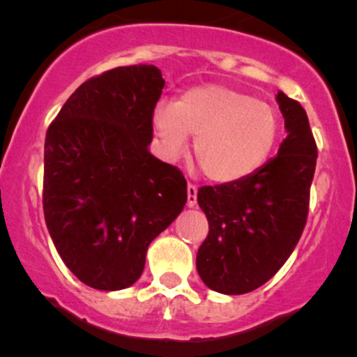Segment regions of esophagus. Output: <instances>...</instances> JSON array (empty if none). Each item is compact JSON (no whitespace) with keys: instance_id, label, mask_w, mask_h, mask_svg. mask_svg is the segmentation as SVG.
I'll return each mask as SVG.
<instances>
[{"instance_id":"obj_1","label":"esophagus","mask_w":357,"mask_h":357,"mask_svg":"<svg viewBox=\"0 0 357 357\" xmlns=\"http://www.w3.org/2000/svg\"><path fill=\"white\" fill-rule=\"evenodd\" d=\"M186 192H188V200H186V205H188V207H195L197 193H199V190H197V186L193 185V183H188V186H186Z\"/></svg>"}]
</instances>
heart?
I'll use <instances>...</instances> for the list:
<instances>
[{"label":"heart","instance_id":"heart-1","mask_svg":"<svg viewBox=\"0 0 357 357\" xmlns=\"http://www.w3.org/2000/svg\"><path fill=\"white\" fill-rule=\"evenodd\" d=\"M153 126L171 157L185 152L188 136L195 138L197 164L215 183L255 174L282 135V119L271 103L225 84L197 86L176 103H160Z\"/></svg>","mask_w":357,"mask_h":357}]
</instances>
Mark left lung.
<instances>
[{
  "instance_id": "1",
  "label": "left lung",
  "mask_w": 357,
  "mask_h": 357,
  "mask_svg": "<svg viewBox=\"0 0 357 357\" xmlns=\"http://www.w3.org/2000/svg\"><path fill=\"white\" fill-rule=\"evenodd\" d=\"M276 100L289 131L278 155L245 179L202 186L197 197L208 221L197 271L219 294H247L271 280L307 221L318 149L301 103L282 91Z\"/></svg>"
}]
</instances>
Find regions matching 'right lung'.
<instances>
[{
	"instance_id": "right-lung-1",
	"label": "right lung",
	"mask_w": 357,
	"mask_h": 357,
	"mask_svg": "<svg viewBox=\"0 0 357 357\" xmlns=\"http://www.w3.org/2000/svg\"><path fill=\"white\" fill-rule=\"evenodd\" d=\"M164 84L155 66L112 68L82 82L46 131V226L91 289L132 285L188 199L183 172L149 152Z\"/></svg>"
}]
</instances>
